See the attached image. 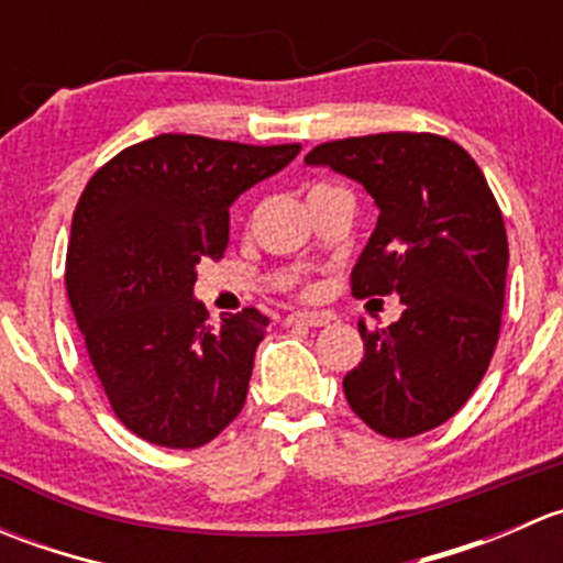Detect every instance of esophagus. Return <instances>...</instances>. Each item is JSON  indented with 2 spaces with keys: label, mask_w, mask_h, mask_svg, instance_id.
Segmentation results:
<instances>
[{
  "label": "esophagus",
  "mask_w": 563,
  "mask_h": 563,
  "mask_svg": "<svg viewBox=\"0 0 563 563\" xmlns=\"http://www.w3.org/2000/svg\"><path fill=\"white\" fill-rule=\"evenodd\" d=\"M332 316L327 313H310V310H297V313L286 316V323H305V327H327Z\"/></svg>",
  "instance_id": "esophagus-1"
}]
</instances>
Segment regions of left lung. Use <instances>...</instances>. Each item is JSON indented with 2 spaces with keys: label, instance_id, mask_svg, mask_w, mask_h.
I'll return each mask as SVG.
<instances>
[{
  "label": "left lung",
  "instance_id": "obj_1",
  "mask_svg": "<svg viewBox=\"0 0 563 563\" xmlns=\"http://www.w3.org/2000/svg\"><path fill=\"white\" fill-rule=\"evenodd\" d=\"M360 181L376 231L351 272L354 297L400 294L387 329L360 321L365 356L343 378L356 417L411 439L455 417L479 387L501 332L509 245L474 157L444 135L378 133L327 141L305 157Z\"/></svg>",
  "mask_w": 563,
  "mask_h": 563
}]
</instances>
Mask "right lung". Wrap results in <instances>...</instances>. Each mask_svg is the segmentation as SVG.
<instances>
[{"label": "right lung", "mask_w": 563, "mask_h": 563, "mask_svg": "<svg viewBox=\"0 0 563 563\" xmlns=\"http://www.w3.org/2000/svg\"><path fill=\"white\" fill-rule=\"evenodd\" d=\"M299 150L163 133L119 152L84 187L67 297L113 413L139 439L196 450L245 406L269 318L245 308L212 327L192 297L196 266L223 258L231 203Z\"/></svg>", "instance_id": "right-lung-1"}]
</instances>
